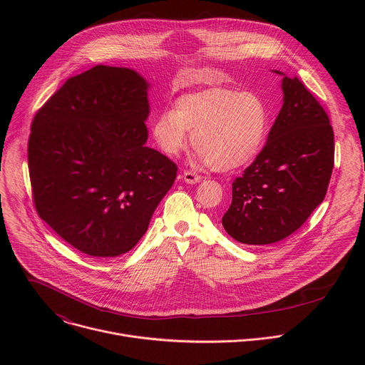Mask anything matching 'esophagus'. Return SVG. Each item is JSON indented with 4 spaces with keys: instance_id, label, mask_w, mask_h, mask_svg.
I'll return each mask as SVG.
<instances>
[{
    "instance_id": "34e87169",
    "label": "esophagus",
    "mask_w": 365,
    "mask_h": 365,
    "mask_svg": "<svg viewBox=\"0 0 365 365\" xmlns=\"http://www.w3.org/2000/svg\"><path fill=\"white\" fill-rule=\"evenodd\" d=\"M182 179L186 182V183H199L202 180V176L200 175H196L195 172H190V170H185L183 175H182Z\"/></svg>"
}]
</instances>
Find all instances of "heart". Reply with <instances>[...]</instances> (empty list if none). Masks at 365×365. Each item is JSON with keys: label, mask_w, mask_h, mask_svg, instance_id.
Returning a JSON list of instances; mask_svg holds the SVG:
<instances>
[{"label": "heart", "mask_w": 365, "mask_h": 365, "mask_svg": "<svg viewBox=\"0 0 365 365\" xmlns=\"http://www.w3.org/2000/svg\"><path fill=\"white\" fill-rule=\"evenodd\" d=\"M158 145L178 155L189 133L200 159L215 170H237L255 159L269 130V113L254 92L210 86L180 95L175 110L155 115L150 125Z\"/></svg>", "instance_id": "b5f03b06"}]
</instances>
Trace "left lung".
<instances>
[{"mask_svg": "<svg viewBox=\"0 0 365 365\" xmlns=\"http://www.w3.org/2000/svg\"><path fill=\"white\" fill-rule=\"evenodd\" d=\"M282 75L283 107L255 160L232 182L222 217L238 242L284 240L322 203L334 169V131L328 114L297 78Z\"/></svg>", "mask_w": 365, "mask_h": 365, "instance_id": "left-lung-1", "label": "left lung"}]
</instances>
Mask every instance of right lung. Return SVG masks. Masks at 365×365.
<instances>
[{
	"label": "right lung",
	"mask_w": 365,
	"mask_h": 365,
	"mask_svg": "<svg viewBox=\"0 0 365 365\" xmlns=\"http://www.w3.org/2000/svg\"><path fill=\"white\" fill-rule=\"evenodd\" d=\"M148 86L133 69L98 65L69 78L31 123L37 214L83 254L130 251L176 179L178 166L145 145Z\"/></svg>",
	"instance_id": "right-lung-1"
}]
</instances>
